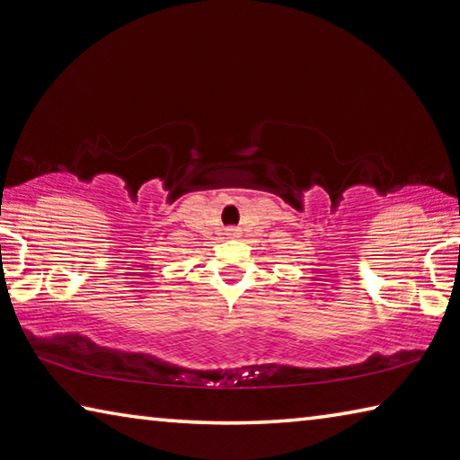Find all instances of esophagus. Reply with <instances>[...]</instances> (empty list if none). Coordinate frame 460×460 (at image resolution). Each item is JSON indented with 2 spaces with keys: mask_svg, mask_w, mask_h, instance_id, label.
Returning a JSON list of instances; mask_svg holds the SVG:
<instances>
[{
  "mask_svg": "<svg viewBox=\"0 0 460 460\" xmlns=\"http://www.w3.org/2000/svg\"><path fill=\"white\" fill-rule=\"evenodd\" d=\"M226 236H238V228H234V226L226 228Z\"/></svg>",
  "mask_w": 460,
  "mask_h": 460,
  "instance_id": "esophagus-1",
  "label": "esophagus"
}]
</instances>
